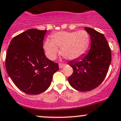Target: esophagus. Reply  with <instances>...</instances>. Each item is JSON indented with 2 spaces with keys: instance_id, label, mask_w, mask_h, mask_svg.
Returning a JSON list of instances; mask_svg holds the SVG:
<instances>
[{
  "instance_id": "esophagus-1",
  "label": "esophagus",
  "mask_w": 121,
  "mask_h": 121,
  "mask_svg": "<svg viewBox=\"0 0 121 121\" xmlns=\"http://www.w3.org/2000/svg\"><path fill=\"white\" fill-rule=\"evenodd\" d=\"M65 66V64H63V63H60L59 64V68H62Z\"/></svg>"
}]
</instances>
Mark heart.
Here are the masks:
<instances>
[{"label": "heart", "mask_w": 121, "mask_h": 121, "mask_svg": "<svg viewBox=\"0 0 121 121\" xmlns=\"http://www.w3.org/2000/svg\"><path fill=\"white\" fill-rule=\"evenodd\" d=\"M90 43V36L84 30L68 32L60 31L54 33L52 39H47L43 49L48 58L54 60L59 53L69 60H75L85 53Z\"/></svg>", "instance_id": "1"}]
</instances>
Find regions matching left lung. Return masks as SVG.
<instances>
[{"label": "left lung", "instance_id": "obj_1", "mask_svg": "<svg viewBox=\"0 0 121 121\" xmlns=\"http://www.w3.org/2000/svg\"><path fill=\"white\" fill-rule=\"evenodd\" d=\"M84 29L91 37V48L83 57L69 63L73 72L68 78L72 87L82 92L91 91L101 84L111 61V49L104 35L90 27Z\"/></svg>", "mask_w": 121, "mask_h": 121}]
</instances>
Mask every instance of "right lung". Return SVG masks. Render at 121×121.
<instances>
[{"label":"right lung","instance_id":"obj_1","mask_svg":"<svg viewBox=\"0 0 121 121\" xmlns=\"http://www.w3.org/2000/svg\"><path fill=\"white\" fill-rule=\"evenodd\" d=\"M46 30L31 29L12 39L7 51L6 68L13 83L30 95H37L49 87L57 63L46 57L43 41Z\"/></svg>","mask_w":121,"mask_h":121}]
</instances>
